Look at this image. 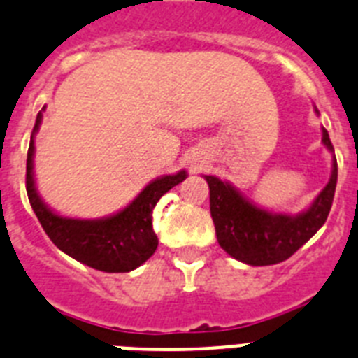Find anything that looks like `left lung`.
I'll return each mask as SVG.
<instances>
[{"label":"left lung","instance_id":"left-lung-1","mask_svg":"<svg viewBox=\"0 0 358 358\" xmlns=\"http://www.w3.org/2000/svg\"><path fill=\"white\" fill-rule=\"evenodd\" d=\"M315 112L319 114L317 108ZM322 143L331 152V176L310 208L297 215L259 208L230 182L204 176L217 241L228 255L250 266H270L292 257L319 231L328 219L337 186V159L326 128H322Z\"/></svg>","mask_w":358,"mask_h":358}]
</instances>
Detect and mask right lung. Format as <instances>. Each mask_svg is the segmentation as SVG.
Wrapping results in <instances>:
<instances>
[{"label": "right lung", "mask_w": 358, "mask_h": 358, "mask_svg": "<svg viewBox=\"0 0 358 358\" xmlns=\"http://www.w3.org/2000/svg\"><path fill=\"white\" fill-rule=\"evenodd\" d=\"M43 112L36 117L27 154V194L30 206L45 234L63 253L106 273H127L148 261L157 248V235L152 228V212L157 201L182 182L185 170L173 176H161L145 186L127 208L101 219H74L50 210L39 197L34 179V137L41 124Z\"/></svg>", "instance_id": "right-lung-1"}]
</instances>
